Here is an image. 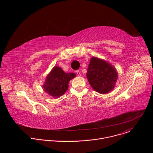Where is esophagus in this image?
<instances>
[{"label": "esophagus", "mask_w": 153, "mask_h": 153, "mask_svg": "<svg viewBox=\"0 0 153 153\" xmlns=\"http://www.w3.org/2000/svg\"><path fill=\"white\" fill-rule=\"evenodd\" d=\"M76 74H77V76H80V71H79V70H77V71H76Z\"/></svg>", "instance_id": "esophagus-1"}]
</instances>
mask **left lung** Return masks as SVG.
<instances>
[{"label": "left lung", "mask_w": 153, "mask_h": 153, "mask_svg": "<svg viewBox=\"0 0 153 153\" xmlns=\"http://www.w3.org/2000/svg\"><path fill=\"white\" fill-rule=\"evenodd\" d=\"M86 76L92 88L101 94L113 90L118 77L110 63L94 57L90 60Z\"/></svg>", "instance_id": "1"}]
</instances>
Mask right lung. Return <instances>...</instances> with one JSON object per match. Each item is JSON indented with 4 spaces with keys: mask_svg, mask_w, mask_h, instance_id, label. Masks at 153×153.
<instances>
[{
    "mask_svg": "<svg viewBox=\"0 0 153 153\" xmlns=\"http://www.w3.org/2000/svg\"><path fill=\"white\" fill-rule=\"evenodd\" d=\"M75 76L74 73H66L60 68L55 67L47 77L43 90L51 96L59 97L68 90L70 80Z\"/></svg>",
    "mask_w": 153,
    "mask_h": 153,
    "instance_id": "obj_1",
    "label": "right lung"
}]
</instances>
